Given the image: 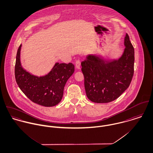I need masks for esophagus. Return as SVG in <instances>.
I'll list each match as a JSON object with an SVG mask.
<instances>
[{"label":"esophagus","instance_id":"esophagus-1","mask_svg":"<svg viewBox=\"0 0 153 153\" xmlns=\"http://www.w3.org/2000/svg\"><path fill=\"white\" fill-rule=\"evenodd\" d=\"M80 66H81V63H80V60H77L76 62V64H75L76 68L77 69H80Z\"/></svg>","mask_w":153,"mask_h":153}]
</instances>
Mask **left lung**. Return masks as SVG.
<instances>
[{
	"mask_svg": "<svg viewBox=\"0 0 153 153\" xmlns=\"http://www.w3.org/2000/svg\"><path fill=\"white\" fill-rule=\"evenodd\" d=\"M121 56L110 61L89 54L82 62L87 97L94 102L114 101L129 87L134 74V49L126 34Z\"/></svg>",
	"mask_w": 153,
	"mask_h": 153,
	"instance_id": "left-lung-1",
	"label": "left lung"
}]
</instances>
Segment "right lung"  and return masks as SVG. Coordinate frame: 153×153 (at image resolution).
<instances>
[{
    "mask_svg": "<svg viewBox=\"0 0 153 153\" xmlns=\"http://www.w3.org/2000/svg\"><path fill=\"white\" fill-rule=\"evenodd\" d=\"M22 45L17 51L15 68V79L22 92L33 102L45 107H52L61 102L65 85L74 71L72 63H56L51 70L38 76L25 70L20 62Z\"/></svg>",
    "mask_w": 153,
    "mask_h": 153,
    "instance_id": "right-lung-1",
    "label": "right lung"
}]
</instances>
